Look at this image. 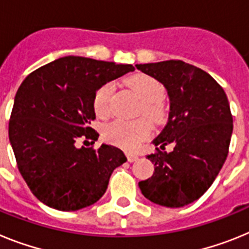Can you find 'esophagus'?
Here are the masks:
<instances>
[{
  "mask_svg": "<svg viewBox=\"0 0 249 249\" xmlns=\"http://www.w3.org/2000/svg\"><path fill=\"white\" fill-rule=\"evenodd\" d=\"M126 157H127V161H130V163H133V161H137L138 159H139V157H138L137 154H133V153H127Z\"/></svg>",
  "mask_w": 249,
  "mask_h": 249,
  "instance_id": "esophagus-1",
  "label": "esophagus"
}]
</instances>
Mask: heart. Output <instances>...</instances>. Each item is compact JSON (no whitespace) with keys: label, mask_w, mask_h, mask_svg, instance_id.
I'll return each instance as SVG.
<instances>
[{"label":"heart","mask_w":249,"mask_h":249,"mask_svg":"<svg viewBox=\"0 0 249 249\" xmlns=\"http://www.w3.org/2000/svg\"><path fill=\"white\" fill-rule=\"evenodd\" d=\"M127 85L133 89L139 96L140 112L151 123H159L164 118L163 99L165 88L155 77L148 73H135L127 80ZM112 85L104 84L95 91L92 99V107L95 114L100 118H107L110 114V98ZM150 133V126L145 120H115L104 129V138L107 142L123 148L125 150H133L140 142L146 139Z\"/></svg>","instance_id":"obj_1"}]
</instances>
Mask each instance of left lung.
Listing matches in <instances>:
<instances>
[{
  "label": "left lung",
  "instance_id": "8db88e82",
  "mask_svg": "<svg viewBox=\"0 0 249 249\" xmlns=\"http://www.w3.org/2000/svg\"><path fill=\"white\" fill-rule=\"evenodd\" d=\"M137 69L164 85L170 101L168 123L148 155L154 173L139 181L155 204L179 208L199 199L217 178L228 155L233 118L228 99L213 77L180 60L139 64ZM175 149L168 153L165 145Z\"/></svg>",
  "mask_w": 249,
  "mask_h": 249
}]
</instances>
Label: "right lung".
<instances>
[{
	"instance_id": "right-lung-1",
	"label": "right lung",
	"mask_w": 249,
	"mask_h": 249,
	"mask_svg": "<svg viewBox=\"0 0 249 249\" xmlns=\"http://www.w3.org/2000/svg\"><path fill=\"white\" fill-rule=\"evenodd\" d=\"M134 71L133 65L65 56L26 77L16 92L8 138L17 166L34 196L57 211H79L107 192L115 168L126 161L119 148H79L98 140L90 126L92 99L104 84Z\"/></svg>"
}]
</instances>
